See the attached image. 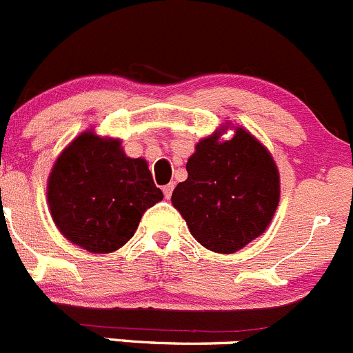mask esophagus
<instances>
[{"instance_id": "1", "label": "esophagus", "mask_w": 353, "mask_h": 353, "mask_svg": "<svg viewBox=\"0 0 353 353\" xmlns=\"http://www.w3.org/2000/svg\"><path fill=\"white\" fill-rule=\"evenodd\" d=\"M162 191H163V194H165V198H167V200H169V198L172 196V191H174V183H169V184H165V186L162 188Z\"/></svg>"}]
</instances>
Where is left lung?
<instances>
[{"label": "left lung", "instance_id": "1", "mask_svg": "<svg viewBox=\"0 0 353 353\" xmlns=\"http://www.w3.org/2000/svg\"><path fill=\"white\" fill-rule=\"evenodd\" d=\"M228 128L194 146L188 179L170 198L193 238L215 253H234L259 238L271 224L281 193L268 148L243 128L221 141Z\"/></svg>", "mask_w": 353, "mask_h": 353}]
</instances>
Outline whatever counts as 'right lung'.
<instances>
[{"instance_id":"1","label":"right lung","mask_w":353,"mask_h":353,"mask_svg":"<svg viewBox=\"0 0 353 353\" xmlns=\"http://www.w3.org/2000/svg\"><path fill=\"white\" fill-rule=\"evenodd\" d=\"M163 198L145 159L121 141L85 131L54 162L48 205L61 234L91 253H112L134 236L143 214Z\"/></svg>"}]
</instances>
